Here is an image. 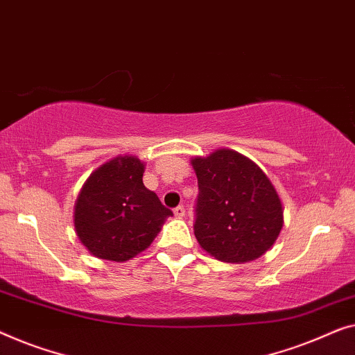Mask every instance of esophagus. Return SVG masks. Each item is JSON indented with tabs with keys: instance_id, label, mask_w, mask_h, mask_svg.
I'll return each instance as SVG.
<instances>
[{
	"instance_id": "1",
	"label": "esophagus",
	"mask_w": 355,
	"mask_h": 355,
	"mask_svg": "<svg viewBox=\"0 0 355 355\" xmlns=\"http://www.w3.org/2000/svg\"><path fill=\"white\" fill-rule=\"evenodd\" d=\"M173 216L178 217V218L184 217V207L183 206H178V207L173 209Z\"/></svg>"
}]
</instances>
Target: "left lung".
<instances>
[{
  "label": "left lung",
  "instance_id": "8db88e82",
  "mask_svg": "<svg viewBox=\"0 0 355 355\" xmlns=\"http://www.w3.org/2000/svg\"><path fill=\"white\" fill-rule=\"evenodd\" d=\"M198 177L194 236L217 261L244 263L277 241L283 206L262 168L233 149L191 159Z\"/></svg>",
  "mask_w": 355,
  "mask_h": 355
}]
</instances>
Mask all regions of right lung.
<instances>
[{
    "instance_id": "right-lung-1",
    "label": "right lung",
    "mask_w": 355,
    "mask_h": 355,
    "mask_svg": "<svg viewBox=\"0 0 355 355\" xmlns=\"http://www.w3.org/2000/svg\"><path fill=\"white\" fill-rule=\"evenodd\" d=\"M144 164L119 156L103 164L80 191L73 225L80 241L94 257L125 262L144 251L173 216L157 194L143 184Z\"/></svg>"
}]
</instances>
